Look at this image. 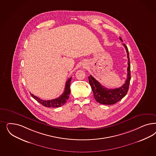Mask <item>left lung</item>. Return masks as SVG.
I'll return each instance as SVG.
<instances>
[{
	"mask_svg": "<svg viewBox=\"0 0 156 156\" xmlns=\"http://www.w3.org/2000/svg\"><path fill=\"white\" fill-rule=\"evenodd\" d=\"M120 40L123 41L120 37ZM126 49L127 58H128V67H127V76L125 81V83L120 88L115 89H108L101 86V84L96 80L92 76H88L89 83L94 93V96L96 101L102 105H111L121 101L126 96L129 88L130 76V63L129 58V53L127 46L123 44Z\"/></svg>",
	"mask_w": 156,
	"mask_h": 156,
	"instance_id": "left-lung-1",
	"label": "left lung"
}]
</instances>
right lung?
Listing matches in <instances>:
<instances>
[{"mask_svg": "<svg viewBox=\"0 0 156 156\" xmlns=\"http://www.w3.org/2000/svg\"><path fill=\"white\" fill-rule=\"evenodd\" d=\"M71 79L72 77L69 78L68 80L66 81L65 87V90L64 93L61 95L53 100H49V101H44L42 99H41L40 98L35 96L33 94H31V96L41 104L42 106H44L47 107H58L60 106H63L66 102L68 101V99L69 98V95H70V86L71 83Z\"/></svg>", "mask_w": 156, "mask_h": 156, "instance_id": "right-lung-1", "label": "right lung"}]
</instances>
